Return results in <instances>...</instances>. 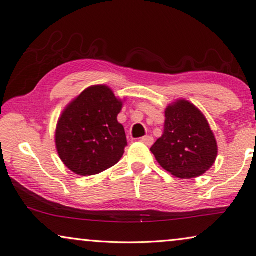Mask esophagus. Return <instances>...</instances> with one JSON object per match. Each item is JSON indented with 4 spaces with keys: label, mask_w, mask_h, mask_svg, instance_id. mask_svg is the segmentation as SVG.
Segmentation results:
<instances>
[{
    "label": "esophagus",
    "mask_w": 256,
    "mask_h": 256,
    "mask_svg": "<svg viewBox=\"0 0 256 256\" xmlns=\"http://www.w3.org/2000/svg\"><path fill=\"white\" fill-rule=\"evenodd\" d=\"M140 140L143 142L145 145H148V146H151V145L154 143V140H153L152 136H144V137H142Z\"/></svg>",
    "instance_id": "1"
}]
</instances>
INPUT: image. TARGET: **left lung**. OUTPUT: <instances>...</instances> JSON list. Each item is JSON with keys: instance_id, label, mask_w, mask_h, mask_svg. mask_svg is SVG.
Here are the masks:
<instances>
[{"instance_id": "obj_1", "label": "left lung", "mask_w": 256, "mask_h": 256, "mask_svg": "<svg viewBox=\"0 0 256 256\" xmlns=\"http://www.w3.org/2000/svg\"><path fill=\"white\" fill-rule=\"evenodd\" d=\"M164 130L151 152L160 166L180 178L202 175L215 162L218 144L205 116L188 100L164 112Z\"/></svg>"}]
</instances>
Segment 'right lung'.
Instances as JSON below:
<instances>
[{
  "label": "right lung",
  "mask_w": 256,
  "mask_h": 256,
  "mask_svg": "<svg viewBox=\"0 0 256 256\" xmlns=\"http://www.w3.org/2000/svg\"><path fill=\"white\" fill-rule=\"evenodd\" d=\"M122 103L106 86L86 89L60 116L56 146L65 166L78 175H96L122 158L127 137L116 116Z\"/></svg>",
  "instance_id": "1"
}]
</instances>
